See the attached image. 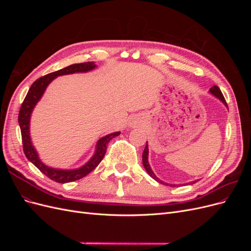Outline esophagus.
Listing matches in <instances>:
<instances>
[{"instance_id": "1", "label": "esophagus", "mask_w": 251, "mask_h": 251, "mask_svg": "<svg viewBox=\"0 0 251 251\" xmlns=\"http://www.w3.org/2000/svg\"><path fill=\"white\" fill-rule=\"evenodd\" d=\"M134 125H136V123H135V124H134Z\"/></svg>"}]
</instances>
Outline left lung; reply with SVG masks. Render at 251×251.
Wrapping results in <instances>:
<instances>
[{"instance_id":"left-lung-1","label":"left lung","mask_w":251,"mask_h":251,"mask_svg":"<svg viewBox=\"0 0 251 251\" xmlns=\"http://www.w3.org/2000/svg\"><path fill=\"white\" fill-rule=\"evenodd\" d=\"M209 92L214 95V96H216L218 100H221L226 107H227V103H226V100H225V98H224V96H223V94H222V92H221V90L219 89V87H217V86H214L212 88H210L209 89ZM148 158H149V147H148V142H147V146H146V149H144V151H143V153H142V163H143V166H144V169H146V171L148 172V174L150 175V176L153 178L154 180H156L157 182H159V183H161V184H164V185H171V186H175V184H168V183H165V182H163V181H161L160 179L159 178H157L156 177V175L153 173V171H151V166H150V163H149V160H148ZM194 183L195 182H197V181H193ZM193 182H191V183H193Z\"/></svg>"}]
</instances>
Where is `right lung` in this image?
<instances>
[{"label": "right lung", "mask_w": 251, "mask_h": 251, "mask_svg": "<svg viewBox=\"0 0 251 251\" xmlns=\"http://www.w3.org/2000/svg\"><path fill=\"white\" fill-rule=\"evenodd\" d=\"M95 68H96V65L94 62L73 64L64 68V69H60L58 71L49 73L47 75H45V76L40 77L32 83L31 87H30L25 100L21 105V110L19 113V125L21 127L23 150H24L25 156L27 157L28 160L30 162H32L44 175H46L48 178H50L51 180L55 182H58V183H68V182L76 181L78 179H81L85 176H87L89 173L92 172L96 166L100 163L102 158L104 157L105 151H107V146L110 142V140L118 136L120 132L109 134L98 140L94 155L85 165H82L81 168L76 170L52 169L50 166L45 165L40 160L37 151L32 146L31 138H30V132H29L30 117H31V113L35 107V104L40 101L45 92V90H46V88L53 79L56 78L57 76H60V75L88 72L95 69Z\"/></svg>", "instance_id": "add662e5"}]
</instances>
